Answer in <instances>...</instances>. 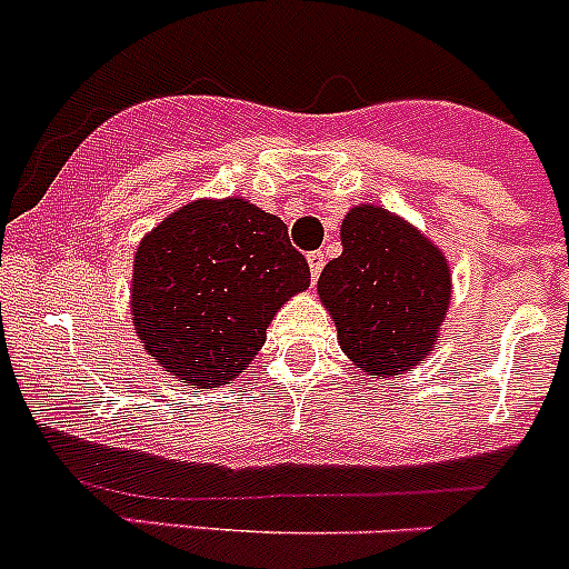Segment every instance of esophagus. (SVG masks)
<instances>
[{
	"label": "esophagus",
	"instance_id": "34e87169",
	"mask_svg": "<svg viewBox=\"0 0 569 569\" xmlns=\"http://www.w3.org/2000/svg\"><path fill=\"white\" fill-rule=\"evenodd\" d=\"M325 262H327L325 250H310V253H307V264H310L312 279H319L321 270H325Z\"/></svg>",
	"mask_w": 569,
	"mask_h": 569
}]
</instances>
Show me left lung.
Wrapping results in <instances>:
<instances>
[{
    "instance_id": "1",
    "label": "left lung",
    "mask_w": 569,
    "mask_h": 569,
    "mask_svg": "<svg viewBox=\"0 0 569 569\" xmlns=\"http://www.w3.org/2000/svg\"><path fill=\"white\" fill-rule=\"evenodd\" d=\"M341 257L319 276L338 343L369 375H400L431 352L451 299L440 250L387 208L358 206L341 226Z\"/></svg>"
}]
</instances>
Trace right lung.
Wrapping results in <instances>:
<instances>
[{"mask_svg": "<svg viewBox=\"0 0 569 569\" xmlns=\"http://www.w3.org/2000/svg\"><path fill=\"white\" fill-rule=\"evenodd\" d=\"M310 288L288 226L244 200H197L134 253L132 321L146 352L191 389L222 387L264 343L284 301Z\"/></svg>", "mask_w": 569, "mask_h": 569, "instance_id": "1", "label": "right lung"}]
</instances>
